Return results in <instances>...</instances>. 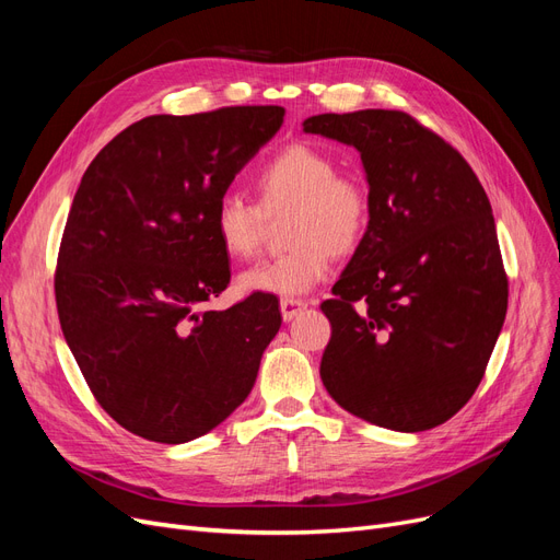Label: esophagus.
Listing matches in <instances>:
<instances>
[{
  "label": "esophagus",
  "mask_w": 560,
  "mask_h": 560,
  "mask_svg": "<svg viewBox=\"0 0 560 560\" xmlns=\"http://www.w3.org/2000/svg\"><path fill=\"white\" fill-rule=\"evenodd\" d=\"M308 303L303 299H280V313H282V319L290 322L294 319L303 308H306Z\"/></svg>",
  "instance_id": "esophagus-1"
}]
</instances>
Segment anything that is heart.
I'll use <instances>...</instances> for the list:
<instances>
[{
	"label": "heart",
	"mask_w": 560,
	"mask_h": 560,
	"mask_svg": "<svg viewBox=\"0 0 560 560\" xmlns=\"http://www.w3.org/2000/svg\"><path fill=\"white\" fill-rule=\"evenodd\" d=\"M257 206L224 194L212 210L214 238L231 259H249L259 249L268 219H282V257L238 276L243 294L294 299L329 276L331 259L360 247L371 224V189L362 175L338 171L327 149L292 142L276 151L252 175Z\"/></svg>",
	"instance_id": "heart-1"
}]
</instances>
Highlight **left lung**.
Segmentation results:
<instances>
[{
  "label": "left lung",
  "instance_id": "left-lung-1",
  "mask_svg": "<svg viewBox=\"0 0 560 560\" xmlns=\"http://www.w3.org/2000/svg\"><path fill=\"white\" fill-rule=\"evenodd\" d=\"M303 130L360 151L371 224L334 299L319 376L352 416L422 432L479 387L506 315L495 219L444 138L397 109L317 114Z\"/></svg>",
  "mask_w": 560,
  "mask_h": 560
}]
</instances>
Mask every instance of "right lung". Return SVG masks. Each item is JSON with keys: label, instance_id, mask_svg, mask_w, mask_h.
<instances>
[{"label": "right lung", "instance_id": "1", "mask_svg": "<svg viewBox=\"0 0 560 560\" xmlns=\"http://www.w3.org/2000/svg\"><path fill=\"white\" fill-rule=\"evenodd\" d=\"M282 118L278 105L147 116L81 177L56 266L60 327L97 404L149 442L226 420L280 329L273 294L206 303L231 280L212 210Z\"/></svg>", "mask_w": 560, "mask_h": 560}]
</instances>
